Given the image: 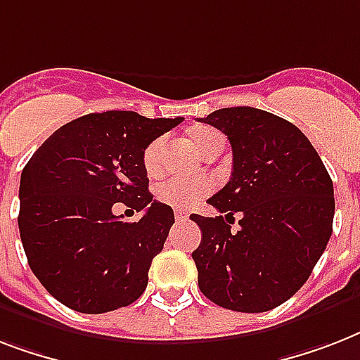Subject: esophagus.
Returning <instances> with one entry per match:
<instances>
[{
    "mask_svg": "<svg viewBox=\"0 0 360 360\" xmlns=\"http://www.w3.org/2000/svg\"><path fill=\"white\" fill-rule=\"evenodd\" d=\"M175 220L177 222H186L188 220V213H185V211H175Z\"/></svg>",
    "mask_w": 360,
    "mask_h": 360,
    "instance_id": "1",
    "label": "esophagus"
}]
</instances>
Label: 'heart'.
Returning a JSON list of instances; mask_svg holds the SVG:
<instances>
[{"mask_svg":"<svg viewBox=\"0 0 360 360\" xmlns=\"http://www.w3.org/2000/svg\"><path fill=\"white\" fill-rule=\"evenodd\" d=\"M188 141L200 155L209 151L211 147L224 146L226 138L222 132H219L213 127H196L188 132ZM164 149H166V140L157 138L153 140L143 151V168L147 174H157L162 168ZM213 192V181L209 177H168L160 181L155 186V196L160 203H166L175 209H191L194 207L200 200L209 196Z\"/></svg>","mask_w":360,"mask_h":360,"instance_id":"1","label":"heart"}]
</instances>
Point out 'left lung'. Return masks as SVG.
Segmentation results:
<instances>
[{"instance_id": "left-lung-1", "label": "left lung", "mask_w": 360, "mask_h": 360, "mask_svg": "<svg viewBox=\"0 0 360 360\" xmlns=\"http://www.w3.org/2000/svg\"><path fill=\"white\" fill-rule=\"evenodd\" d=\"M202 121L228 136L233 172L207 200L219 217L191 214L202 230L198 285L222 308L267 312L301 290L329 243L333 181L307 136L278 115L236 106Z\"/></svg>"}]
</instances>
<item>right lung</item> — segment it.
Here are the masks:
<instances>
[{"instance_id": "right-lung-1", "label": "right lung", "mask_w": 360, "mask_h": 360, "mask_svg": "<svg viewBox=\"0 0 360 360\" xmlns=\"http://www.w3.org/2000/svg\"><path fill=\"white\" fill-rule=\"evenodd\" d=\"M183 121L136 112L87 114L58 129L20 177V239L31 271L61 304L82 314L129 307L146 291L174 211L153 200L143 151ZM115 202L143 210L124 223Z\"/></svg>"}]
</instances>
